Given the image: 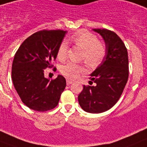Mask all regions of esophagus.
Segmentation results:
<instances>
[{
  "label": "esophagus",
  "instance_id": "34e87169",
  "mask_svg": "<svg viewBox=\"0 0 147 147\" xmlns=\"http://www.w3.org/2000/svg\"><path fill=\"white\" fill-rule=\"evenodd\" d=\"M72 82H73V81H71V80H69V79H66V84H67V85L71 84H72Z\"/></svg>",
  "mask_w": 147,
  "mask_h": 147
}]
</instances>
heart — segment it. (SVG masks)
I'll use <instances>...</instances> for the list:
<instances>
[{"label":"heart","mask_w":147,"mask_h":147,"mask_svg":"<svg viewBox=\"0 0 147 147\" xmlns=\"http://www.w3.org/2000/svg\"><path fill=\"white\" fill-rule=\"evenodd\" d=\"M70 39L75 42L78 46L84 49L83 59L89 65L96 66L104 59L105 55V47L102 43L99 42L96 36L91 34L88 31H79L71 36ZM68 51V42L63 41L60 43L57 50V57L60 60H63L66 57ZM84 71V67L77 65L74 63L69 62L60 69V71L63 75L75 79L78 77L81 72Z\"/></svg>","instance_id":"b5f03b06"}]
</instances>
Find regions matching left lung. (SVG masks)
Masks as SVG:
<instances>
[{"label": "left lung", "instance_id": "left-lung-1", "mask_svg": "<svg viewBox=\"0 0 147 147\" xmlns=\"http://www.w3.org/2000/svg\"><path fill=\"white\" fill-rule=\"evenodd\" d=\"M92 30L104 39L105 55L90 74V80L96 85H84L78 99L84 111L99 113L111 108L123 93L129 78V59L126 48L117 34L107 29Z\"/></svg>", "mask_w": 147, "mask_h": 147}]
</instances>
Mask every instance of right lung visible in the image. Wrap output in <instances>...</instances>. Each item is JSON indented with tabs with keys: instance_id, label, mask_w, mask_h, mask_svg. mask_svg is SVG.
Here are the masks:
<instances>
[{
	"instance_id": "add662e5",
	"label": "right lung",
	"mask_w": 147,
	"mask_h": 147,
	"mask_svg": "<svg viewBox=\"0 0 147 147\" xmlns=\"http://www.w3.org/2000/svg\"><path fill=\"white\" fill-rule=\"evenodd\" d=\"M67 31L41 30L24 40L15 55L12 80L22 102L37 111L55 108L66 87V79L58 75L55 80L44 76V69L51 67L57 50Z\"/></svg>"
}]
</instances>
